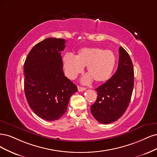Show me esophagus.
Wrapping results in <instances>:
<instances>
[{"label":"esophagus","mask_w":157,"mask_h":157,"mask_svg":"<svg viewBox=\"0 0 157 157\" xmlns=\"http://www.w3.org/2000/svg\"><path fill=\"white\" fill-rule=\"evenodd\" d=\"M78 91L82 92V91H84V90H86V88L82 87H80V86H78Z\"/></svg>","instance_id":"1"}]
</instances>
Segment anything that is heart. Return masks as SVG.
I'll return each mask as SVG.
<instances>
[{
  "label": "heart",
  "mask_w": 157,
  "mask_h": 157,
  "mask_svg": "<svg viewBox=\"0 0 157 157\" xmlns=\"http://www.w3.org/2000/svg\"><path fill=\"white\" fill-rule=\"evenodd\" d=\"M115 64V57L112 52L98 48L81 49L75 57L67 53L63 57L66 74L70 79H74L87 67L89 74L83 82L89 84L95 80L97 83L108 81L111 77Z\"/></svg>",
  "instance_id": "b5f03b06"
}]
</instances>
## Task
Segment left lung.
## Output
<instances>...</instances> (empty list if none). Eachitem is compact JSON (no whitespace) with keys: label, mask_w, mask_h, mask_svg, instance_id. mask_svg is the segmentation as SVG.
<instances>
[{"label":"left lung","mask_w":157,"mask_h":157,"mask_svg":"<svg viewBox=\"0 0 157 157\" xmlns=\"http://www.w3.org/2000/svg\"><path fill=\"white\" fill-rule=\"evenodd\" d=\"M134 67L128 53L119 48L117 70L113 76L95 89L97 98L90 106L95 119L102 124L117 121L127 109L134 88Z\"/></svg>","instance_id":"8db88e82"}]
</instances>
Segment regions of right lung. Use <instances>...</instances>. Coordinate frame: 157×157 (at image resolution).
I'll return each mask as SVG.
<instances>
[{"mask_svg": "<svg viewBox=\"0 0 157 157\" xmlns=\"http://www.w3.org/2000/svg\"><path fill=\"white\" fill-rule=\"evenodd\" d=\"M65 40L48 38L32 48L24 64V89L30 108L39 117L59 119L77 86L66 76L60 52Z\"/></svg>", "mask_w": 157, "mask_h": 157, "instance_id": "right-lung-1", "label": "right lung"}]
</instances>
